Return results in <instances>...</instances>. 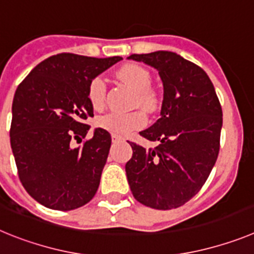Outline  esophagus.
Returning <instances> with one entry per match:
<instances>
[{
	"instance_id": "obj_1",
	"label": "esophagus",
	"mask_w": 254,
	"mask_h": 254,
	"mask_svg": "<svg viewBox=\"0 0 254 254\" xmlns=\"http://www.w3.org/2000/svg\"><path fill=\"white\" fill-rule=\"evenodd\" d=\"M112 141H113L114 143H117V142H122L123 141V138L122 137H120V136H112Z\"/></svg>"
}]
</instances>
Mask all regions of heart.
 Instances as JSON below:
<instances>
[{
  "mask_svg": "<svg viewBox=\"0 0 254 254\" xmlns=\"http://www.w3.org/2000/svg\"><path fill=\"white\" fill-rule=\"evenodd\" d=\"M118 77L136 91L134 104L140 105L143 111H152L158 103V95L150 87L151 75L146 68L138 64H126L118 71ZM107 84L102 76H96L87 87V98L94 109H102L105 104ZM146 122V118L141 112H109L96 117V127L111 132L114 136L125 137L131 132L140 129Z\"/></svg>",
  "mask_w": 254,
  "mask_h": 254,
  "instance_id": "heart-1",
  "label": "heart"
}]
</instances>
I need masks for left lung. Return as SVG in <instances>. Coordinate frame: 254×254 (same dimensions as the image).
<instances>
[{
  "instance_id": "left-lung-1",
  "label": "left lung",
  "mask_w": 254,
  "mask_h": 254,
  "mask_svg": "<svg viewBox=\"0 0 254 254\" xmlns=\"http://www.w3.org/2000/svg\"><path fill=\"white\" fill-rule=\"evenodd\" d=\"M159 71L164 86L160 118L142 137L159 141L154 149L129 142L126 164L132 194L156 210L185 205L205 185L220 150L223 111L207 73L174 52L131 55Z\"/></svg>"
}]
</instances>
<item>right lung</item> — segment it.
<instances>
[{
	"mask_svg": "<svg viewBox=\"0 0 254 254\" xmlns=\"http://www.w3.org/2000/svg\"><path fill=\"white\" fill-rule=\"evenodd\" d=\"M122 57L52 56L31 69L15 91L10 141L21 185L52 210L81 207L95 196L112 137L102 128L81 146L93 117L87 87Z\"/></svg>",
	"mask_w": 254,
	"mask_h": 254,
	"instance_id": "obj_1",
	"label": "right lung"
}]
</instances>
